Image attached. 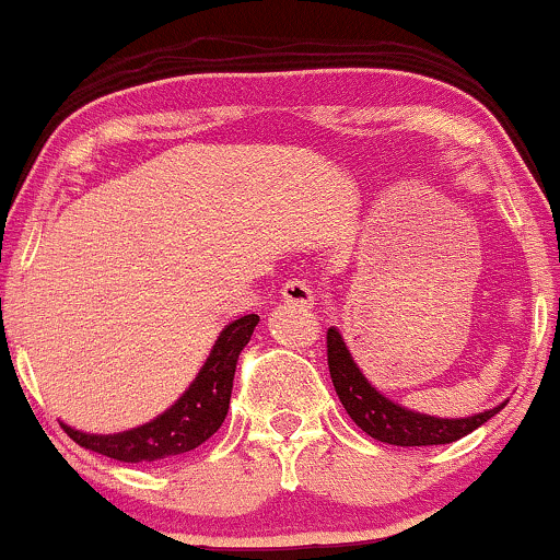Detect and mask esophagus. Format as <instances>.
I'll use <instances>...</instances> for the list:
<instances>
[{
	"instance_id": "34e87169",
	"label": "esophagus",
	"mask_w": 560,
	"mask_h": 560,
	"mask_svg": "<svg viewBox=\"0 0 560 560\" xmlns=\"http://www.w3.org/2000/svg\"><path fill=\"white\" fill-rule=\"evenodd\" d=\"M281 298L287 302H294V305H313L315 302V292H313V284H310L307 279H289L284 287H281Z\"/></svg>"
}]
</instances>
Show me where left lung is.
<instances>
[{
    "label": "left lung",
    "mask_w": 560,
    "mask_h": 560,
    "mask_svg": "<svg viewBox=\"0 0 560 560\" xmlns=\"http://www.w3.org/2000/svg\"><path fill=\"white\" fill-rule=\"evenodd\" d=\"M326 354H328V373H331L334 388L345 404L347 415L352 417L354 425L365 430L370 438L390 446H441V443H454L472 433L488 422L490 417L501 412V407L480 412L475 417H462V420H441L420 412H409L399 404L388 401L370 386L360 368L354 365L352 354L336 328H328L326 334Z\"/></svg>",
    "instance_id": "1"
}]
</instances>
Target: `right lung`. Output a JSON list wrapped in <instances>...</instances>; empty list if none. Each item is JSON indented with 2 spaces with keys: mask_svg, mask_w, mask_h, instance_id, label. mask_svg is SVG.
I'll use <instances>...</instances> for the list:
<instances>
[{
  "mask_svg": "<svg viewBox=\"0 0 560 560\" xmlns=\"http://www.w3.org/2000/svg\"><path fill=\"white\" fill-rule=\"evenodd\" d=\"M258 320V315H245V318L229 323L192 386L153 422L117 435H88L62 425L65 433L78 446L127 464L172 462L187 451L198 448L224 422L240 352L250 341Z\"/></svg>",
  "mask_w": 560,
  "mask_h": 560,
  "instance_id": "add662e5",
  "label": "right lung"
}]
</instances>
